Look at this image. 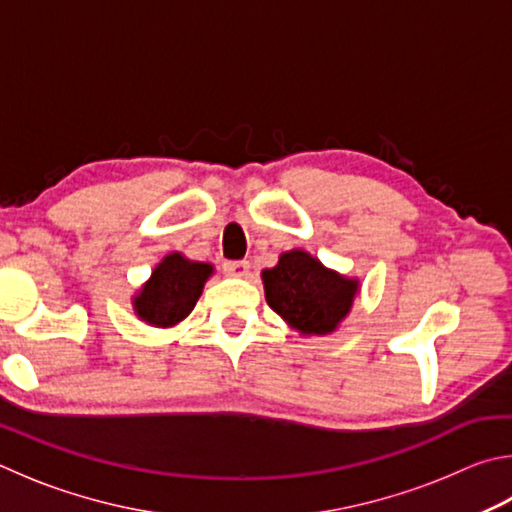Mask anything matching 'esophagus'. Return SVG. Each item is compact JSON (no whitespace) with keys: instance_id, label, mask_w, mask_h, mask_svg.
Here are the masks:
<instances>
[{"instance_id":"obj_1","label":"esophagus","mask_w":512,"mask_h":512,"mask_svg":"<svg viewBox=\"0 0 512 512\" xmlns=\"http://www.w3.org/2000/svg\"><path fill=\"white\" fill-rule=\"evenodd\" d=\"M224 271L232 277H246L250 273V264L246 262V259H239V262H226Z\"/></svg>"}]
</instances>
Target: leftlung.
<instances>
[{"label":"left lung","mask_w":512,"mask_h":512,"mask_svg":"<svg viewBox=\"0 0 512 512\" xmlns=\"http://www.w3.org/2000/svg\"><path fill=\"white\" fill-rule=\"evenodd\" d=\"M266 302L302 336H329L351 311L360 282L324 266L306 250H286L262 271Z\"/></svg>","instance_id":"1"}]
</instances>
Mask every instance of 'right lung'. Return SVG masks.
<instances>
[{
    "instance_id": "right-lung-1",
    "label": "right lung",
    "mask_w": 512,
    "mask_h": 512,
    "mask_svg": "<svg viewBox=\"0 0 512 512\" xmlns=\"http://www.w3.org/2000/svg\"><path fill=\"white\" fill-rule=\"evenodd\" d=\"M212 273V264L192 262L181 253L165 255L134 295V313L152 327H174L192 313Z\"/></svg>"
}]
</instances>
